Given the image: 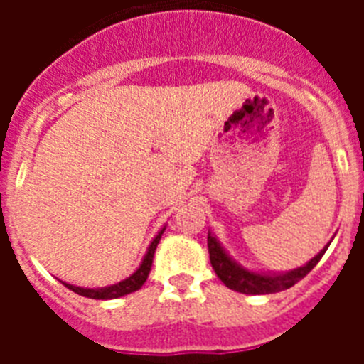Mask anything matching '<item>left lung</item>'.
I'll return each mask as SVG.
<instances>
[{
  "instance_id": "left-lung-1",
  "label": "left lung",
  "mask_w": 364,
  "mask_h": 364,
  "mask_svg": "<svg viewBox=\"0 0 364 364\" xmlns=\"http://www.w3.org/2000/svg\"><path fill=\"white\" fill-rule=\"evenodd\" d=\"M328 246H330V244H328ZM328 246L324 247V250H321L308 264L301 266V268L291 269V272L288 273H281V275H262V273H253L240 268L235 260H231L230 257H228V253L224 252V247L218 244V240L215 239L213 235L208 233V252H210L211 266H213L217 277L220 279L230 290L240 291V294L246 295H266L288 290V288H291L294 284H297L301 279L306 277L308 273L317 266V262H319L321 257L324 255Z\"/></svg>"
}]
</instances>
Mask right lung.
<instances>
[{
	"mask_svg": "<svg viewBox=\"0 0 364 364\" xmlns=\"http://www.w3.org/2000/svg\"><path fill=\"white\" fill-rule=\"evenodd\" d=\"M164 230H166V228H164ZM164 230L160 231V233L153 239V242H151L149 250H147V253H146V257H144L140 268H138L136 272L131 275V277L124 279V281H120L118 284L105 286V288H95V290H92V288H80V286L67 284V282H63V284H65L69 290H73L74 294H78V295H82V297H89V299H118V297H124V295L133 294V291L140 290L144 282L147 281V275H149L151 266H153L154 250H156V246H159L160 237H162Z\"/></svg>",
	"mask_w": 364,
	"mask_h": 364,
	"instance_id": "obj_1",
	"label": "right lung"
}]
</instances>
